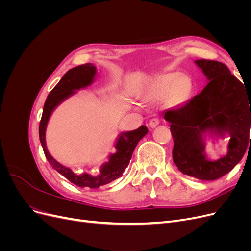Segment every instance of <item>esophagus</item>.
Segmentation results:
<instances>
[{
    "mask_svg": "<svg viewBox=\"0 0 251 251\" xmlns=\"http://www.w3.org/2000/svg\"><path fill=\"white\" fill-rule=\"evenodd\" d=\"M159 123H160V120L157 119V118L151 119V120H150V123H149V126H150V127H151V128H154V127H156V126L159 125Z\"/></svg>",
    "mask_w": 251,
    "mask_h": 251,
    "instance_id": "obj_1",
    "label": "esophagus"
}]
</instances>
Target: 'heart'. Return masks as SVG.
<instances>
[{"label":"heart","instance_id":"heart-1","mask_svg":"<svg viewBox=\"0 0 251 251\" xmlns=\"http://www.w3.org/2000/svg\"><path fill=\"white\" fill-rule=\"evenodd\" d=\"M193 81L185 74L171 72L158 75L142 92V100L147 102L164 100L170 98L172 103L182 104L191 96Z\"/></svg>","mask_w":251,"mask_h":251}]
</instances>
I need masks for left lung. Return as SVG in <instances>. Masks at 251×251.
<instances>
[{
	"instance_id": "8db88e82",
	"label": "left lung",
	"mask_w": 251,
	"mask_h": 251,
	"mask_svg": "<svg viewBox=\"0 0 251 251\" xmlns=\"http://www.w3.org/2000/svg\"><path fill=\"white\" fill-rule=\"evenodd\" d=\"M207 85L182 107L164 112L174 139L173 159L180 172L211 181L229 173L249 144L251 100L244 85L217 60L197 59ZM230 137L226 154L212 161L204 151L206 140ZM251 143V135H250Z\"/></svg>"
}]
</instances>
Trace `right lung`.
<instances>
[{
  "label": "right lung",
  "mask_w": 251,
  "mask_h": 251,
  "mask_svg": "<svg viewBox=\"0 0 251 251\" xmlns=\"http://www.w3.org/2000/svg\"><path fill=\"white\" fill-rule=\"evenodd\" d=\"M96 75V67L91 63L75 67L68 71L57 85L53 88L47 97V100L45 101L39 128L40 141L49 163L55 171L79 187L98 188L123 176L125 170L130 163L136 146L149 132L146 126H141L137 130L134 131L121 132L115 142L116 151L109 155L108 161L103 163L94 175L87 172L81 174L74 173L71 169L60 164L50 155L46 144V128L53 111L63 101L76 93L77 90L85 89L92 85Z\"/></svg>",
  "instance_id": "obj_1"
}]
</instances>
